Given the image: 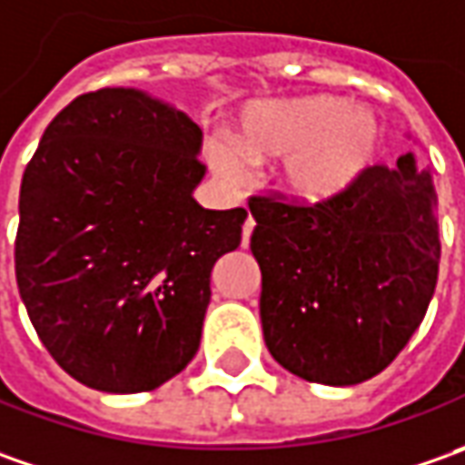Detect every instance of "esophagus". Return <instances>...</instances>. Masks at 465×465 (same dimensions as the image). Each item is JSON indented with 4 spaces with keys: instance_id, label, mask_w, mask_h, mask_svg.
Returning a JSON list of instances; mask_svg holds the SVG:
<instances>
[{
    "instance_id": "34e87169",
    "label": "esophagus",
    "mask_w": 465,
    "mask_h": 465,
    "mask_svg": "<svg viewBox=\"0 0 465 465\" xmlns=\"http://www.w3.org/2000/svg\"><path fill=\"white\" fill-rule=\"evenodd\" d=\"M252 232H254V218L249 216L247 221H244V226H242V247H247L249 244V236H252Z\"/></svg>"
}]
</instances>
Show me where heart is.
Wrapping results in <instances>:
<instances>
[{
	"mask_svg": "<svg viewBox=\"0 0 465 465\" xmlns=\"http://www.w3.org/2000/svg\"><path fill=\"white\" fill-rule=\"evenodd\" d=\"M383 128L373 110L344 97L306 94L247 107L232 143H211L208 156L221 177L239 183L247 162L282 159V184L301 201L342 195L376 162Z\"/></svg>",
	"mask_w": 465,
	"mask_h": 465,
	"instance_id": "b5f03b06",
	"label": "heart"
}]
</instances>
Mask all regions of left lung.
<instances>
[{"instance_id": "obj_1", "label": "left lung", "mask_w": 465, "mask_h": 465, "mask_svg": "<svg viewBox=\"0 0 465 465\" xmlns=\"http://www.w3.org/2000/svg\"><path fill=\"white\" fill-rule=\"evenodd\" d=\"M435 187L407 153L342 195L249 198L262 270L264 344L293 376L355 386L378 376L422 324L438 282Z\"/></svg>"}]
</instances>
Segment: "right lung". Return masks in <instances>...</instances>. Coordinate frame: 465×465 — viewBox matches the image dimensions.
Wrapping results in <instances>:
<instances>
[{"instance_id":"obj_1","label":"right lung","mask_w":465,"mask_h":465,"mask_svg":"<svg viewBox=\"0 0 465 465\" xmlns=\"http://www.w3.org/2000/svg\"><path fill=\"white\" fill-rule=\"evenodd\" d=\"M203 131L138 89L79 94L20 184L15 275L51 358L107 393L152 391L201 347L211 270L244 208L205 211Z\"/></svg>"}]
</instances>
